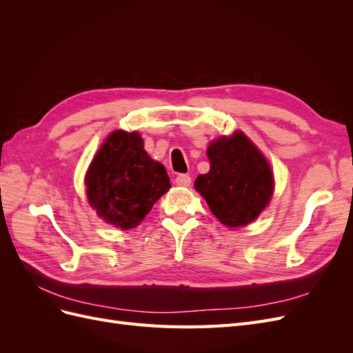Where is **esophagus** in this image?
Instances as JSON below:
<instances>
[{
    "mask_svg": "<svg viewBox=\"0 0 353 353\" xmlns=\"http://www.w3.org/2000/svg\"><path fill=\"white\" fill-rule=\"evenodd\" d=\"M175 183L176 185L179 187H188L191 184V176L188 174H179L176 178H175Z\"/></svg>",
    "mask_w": 353,
    "mask_h": 353,
    "instance_id": "1",
    "label": "esophagus"
}]
</instances>
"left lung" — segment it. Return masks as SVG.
<instances>
[{"instance_id":"left-lung-1","label":"left lung","mask_w":353,"mask_h":353,"mask_svg":"<svg viewBox=\"0 0 353 353\" xmlns=\"http://www.w3.org/2000/svg\"><path fill=\"white\" fill-rule=\"evenodd\" d=\"M210 170L194 187L223 225H248L266 208L274 191L271 168L248 137L236 132L208 147Z\"/></svg>"}]
</instances>
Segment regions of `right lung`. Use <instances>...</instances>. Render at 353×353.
I'll use <instances>...</instances> for the list:
<instances>
[{"label": "right lung", "mask_w": 353, "mask_h": 353, "mask_svg": "<svg viewBox=\"0 0 353 353\" xmlns=\"http://www.w3.org/2000/svg\"><path fill=\"white\" fill-rule=\"evenodd\" d=\"M90 205L122 230L140 223L170 188L162 163L147 154L140 134L114 131L95 154L85 178Z\"/></svg>", "instance_id": "right-lung-1"}]
</instances>
